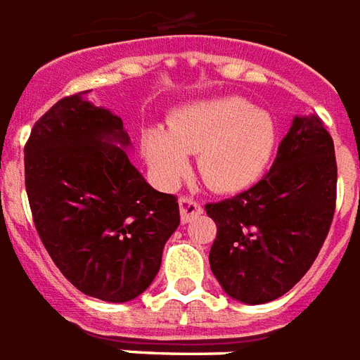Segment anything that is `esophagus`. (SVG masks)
Masks as SVG:
<instances>
[{"label": "esophagus", "mask_w": 360, "mask_h": 360, "mask_svg": "<svg viewBox=\"0 0 360 360\" xmlns=\"http://www.w3.org/2000/svg\"><path fill=\"white\" fill-rule=\"evenodd\" d=\"M178 205H180V219H182V222H190V220L198 219L199 214L203 212L198 201H193L190 198H180Z\"/></svg>", "instance_id": "34e87169"}]
</instances>
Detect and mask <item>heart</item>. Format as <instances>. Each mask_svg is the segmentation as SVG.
Listing matches in <instances>:
<instances>
[{
	"mask_svg": "<svg viewBox=\"0 0 360 360\" xmlns=\"http://www.w3.org/2000/svg\"><path fill=\"white\" fill-rule=\"evenodd\" d=\"M276 146L270 115L236 96L199 99L180 107L167 130L143 134V153L162 188H174L198 153V172L212 190H248L263 176Z\"/></svg>",
	"mask_w": 360,
	"mask_h": 360,
	"instance_id": "obj_1",
	"label": "heart"
}]
</instances>
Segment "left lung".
Segmentation results:
<instances>
[{
  "instance_id": "obj_1",
  "label": "left lung",
  "mask_w": 360,
  "mask_h": 360,
  "mask_svg": "<svg viewBox=\"0 0 360 360\" xmlns=\"http://www.w3.org/2000/svg\"><path fill=\"white\" fill-rule=\"evenodd\" d=\"M334 141L314 115L291 120L269 174L205 205L219 228L209 263L236 301L261 305L297 284L319 255L335 209Z\"/></svg>"
}]
</instances>
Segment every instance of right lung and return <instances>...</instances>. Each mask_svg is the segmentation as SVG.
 <instances>
[{
    "mask_svg": "<svg viewBox=\"0 0 360 360\" xmlns=\"http://www.w3.org/2000/svg\"><path fill=\"white\" fill-rule=\"evenodd\" d=\"M130 149L122 119L91 103L88 91L57 101L25 148L41 243L76 290L109 303L148 290L180 224L176 198L146 182Z\"/></svg>",
    "mask_w": 360,
    "mask_h": 360,
    "instance_id": "obj_1",
    "label": "right lung"
}]
</instances>
